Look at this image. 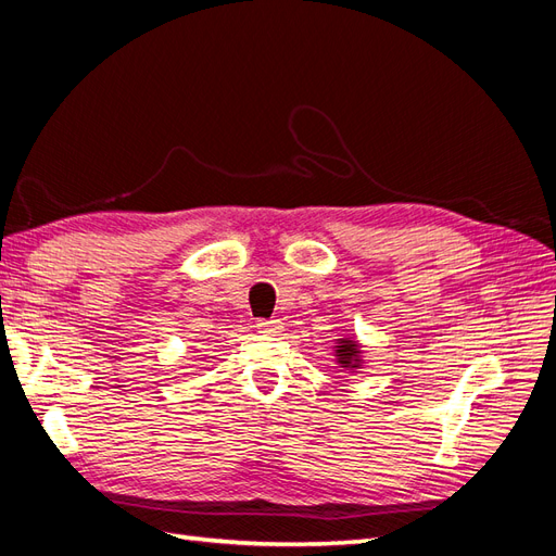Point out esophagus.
I'll return each instance as SVG.
<instances>
[{
    "instance_id": "esophagus-1",
    "label": "esophagus",
    "mask_w": 556,
    "mask_h": 556,
    "mask_svg": "<svg viewBox=\"0 0 556 556\" xmlns=\"http://www.w3.org/2000/svg\"><path fill=\"white\" fill-rule=\"evenodd\" d=\"M257 329H260V333H278L282 329V323L280 319H260Z\"/></svg>"
}]
</instances>
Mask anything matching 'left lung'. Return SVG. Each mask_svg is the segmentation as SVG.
Here are the masks:
<instances>
[{
  "label": "left lung",
  "mask_w": 556,
  "mask_h": 556,
  "mask_svg": "<svg viewBox=\"0 0 556 556\" xmlns=\"http://www.w3.org/2000/svg\"><path fill=\"white\" fill-rule=\"evenodd\" d=\"M336 362H339L348 371H357L362 368V350L355 339H339V345H336Z\"/></svg>",
  "instance_id": "1"
}]
</instances>
